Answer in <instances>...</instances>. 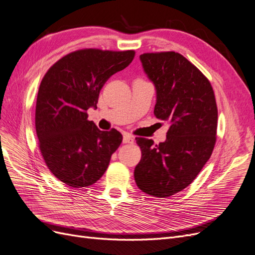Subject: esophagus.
Masks as SVG:
<instances>
[{
	"label": "esophagus",
	"mask_w": 255,
	"mask_h": 255,
	"mask_svg": "<svg viewBox=\"0 0 255 255\" xmlns=\"http://www.w3.org/2000/svg\"><path fill=\"white\" fill-rule=\"evenodd\" d=\"M133 142H134V138L132 135L125 134L124 137H123V143L124 144H132Z\"/></svg>",
	"instance_id": "obj_1"
}]
</instances>
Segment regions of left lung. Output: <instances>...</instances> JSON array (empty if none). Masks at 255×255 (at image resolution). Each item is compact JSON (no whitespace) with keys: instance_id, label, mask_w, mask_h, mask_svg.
<instances>
[{"instance_id":"left-lung-1","label":"left lung","mask_w":255,"mask_h":255,"mask_svg":"<svg viewBox=\"0 0 255 255\" xmlns=\"http://www.w3.org/2000/svg\"><path fill=\"white\" fill-rule=\"evenodd\" d=\"M139 59L156 89L154 116L170 127L158 145L135 137L142 157L134 180L143 192L169 197L189 186L210 158L218 106L209 80L181 53L149 52Z\"/></svg>"}]
</instances>
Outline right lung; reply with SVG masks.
Listing matches in <instances>:
<instances>
[{
    "label": "right lung",
    "mask_w": 255,
    "mask_h": 255,
    "mask_svg": "<svg viewBox=\"0 0 255 255\" xmlns=\"http://www.w3.org/2000/svg\"><path fill=\"white\" fill-rule=\"evenodd\" d=\"M134 54V50L80 49L45 73L36 98L35 131L46 166L64 184L87 187L107 170L123 136L116 129L100 130L88 121L87 110L97 108L107 80L125 69Z\"/></svg>",
    "instance_id": "obj_1"
}]
</instances>
